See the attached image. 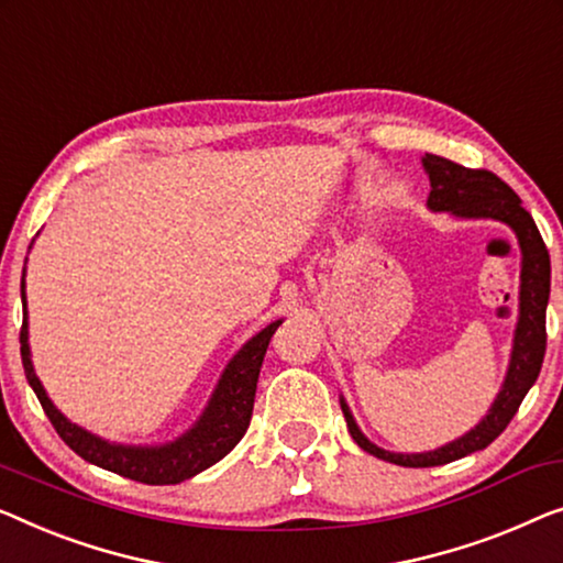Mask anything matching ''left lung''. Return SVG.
Here are the masks:
<instances>
[{
  "mask_svg": "<svg viewBox=\"0 0 563 563\" xmlns=\"http://www.w3.org/2000/svg\"><path fill=\"white\" fill-rule=\"evenodd\" d=\"M427 169L431 192L427 206L434 213H452L457 218H490L500 221L516 233L520 246V291H518V324L512 335V350L508 373H505L500 394L495 396L490 411L485 419L462 434L454 442L439 446L431 452L404 454L388 452L373 444L368 437L357 429V423L350 413L345 398H340L342 413H345L347 431L355 439L357 446L373 457L401 464V467H437L454 460L467 457V454L485 450L498 439L510 419L516 417L520 401L539 378L541 363L545 355V305H549L551 291V258L549 249L541 239L539 228L528 210L520 206V198L505 185L498 175L487 169H470L457 162L427 154L421 159Z\"/></svg>",
  "mask_w": 563,
  "mask_h": 563,
  "instance_id": "8db88e82",
  "label": "left lung"
}]
</instances>
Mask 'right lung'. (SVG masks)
<instances>
[{"mask_svg": "<svg viewBox=\"0 0 563 563\" xmlns=\"http://www.w3.org/2000/svg\"><path fill=\"white\" fill-rule=\"evenodd\" d=\"M282 320H274L266 324L262 332H256L231 361H228L225 371L218 386L210 396L206 411L200 419L177 437L175 442L157 444V446H136V444H117L109 439H101L86 431L78 423L65 419L63 413L55 409V404L47 398L43 383L35 376L30 357V342H27V301H24V276H22V330H20V353L27 383L35 390L37 401L43 404L47 419L58 431L60 439L70 446L78 457L86 462L103 467L109 472H117L121 477L136 479L144 485H177L183 479H190L198 472L208 470L210 464L223 460L241 437L246 434L251 413H254V398H256V383L258 371H262L268 340L279 328Z\"/></svg>", "mask_w": 563, "mask_h": 563, "instance_id": "add662e5", "label": "right lung"}]
</instances>
